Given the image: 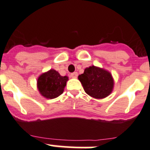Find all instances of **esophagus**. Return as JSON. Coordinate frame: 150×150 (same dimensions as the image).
I'll return each mask as SVG.
<instances>
[{
    "label": "esophagus",
    "instance_id": "1",
    "mask_svg": "<svg viewBox=\"0 0 150 150\" xmlns=\"http://www.w3.org/2000/svg\"><path fill=\"white\" fill-rule=\"evenodd\" d=\"M70 76H71V78H76L77 77H78V72H73V73L71 74Z\"/></svg>",
    "mask_w": 150,
    "mask_h": 150
}]
</instances>
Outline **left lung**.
I'll list each match as a JSON object with an SVG mask.
<instances>
[{
	"label": "left lung",
	"instance_id": "left-lung-1",
	"mask_svg": "<svg viewBox=\"0 0 150 150\" xmlns=\"http://www.w3.org/2000/svg\"><path fill=\"white\" fill-rule=\"evenodd\" d=\"M79 80L86 94L96 99L105 98L112 93L114 79L109 71L96 66L86 67Z\"/></svg>",
	"mask_w": 150,
	"mask_h": 150
}]
</instances>
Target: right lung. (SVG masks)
Returning <instances> with one entry per match:
<instances>
[{"label":"right lung","mask_w":150,"mask_h":150,"mask_svg":"<svg viewBox=\"0 0 150 150\" xmlns=\"http://www.w3.org/2000/svg\"><path fill=\"white\" fill-rule=\"evenodd\" d=\"M68 81V76H61L59 72L51 69L38 78V90L45 98H55L64 92Z\"/></svg>","instance_id":"right-lung-1"}]
</instances>
